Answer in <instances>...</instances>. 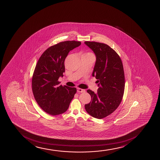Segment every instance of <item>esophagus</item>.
Here are the masks:
<instances>
[{
    "label": "esophagus",
    "instance_id": "esophagus-1",
    "mask_svg": "<svg viewBox=\"0 0 160 160\" xmlns=\"http://www.w3.org/2000/svg\"><path fill=\"white\" fill-rule=\"evenodd\" d=\"M77 89V92H86V90H84V89H82L81 88H78Z\"/></svg>",
    "mask_w": 160,
    "mask_h": 160
}]
</instances>
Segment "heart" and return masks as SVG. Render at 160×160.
Here are the masks:
<instances>
[{"instance_id": "heart-1", "label": "heart", "mask_w": 160, "mask_h": 160, "mask_svg": "<svg viewBox=\"0 0 160 160\" xmlns=\"http://www.w3.org/2000/svg\"><path fill=\"white\" fill-rule=\"evenodd\" d=\"M90 53H91V52H87V53H86V54H90Z\"/></svg>"}]
</instances>
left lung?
I'll return each instance as SVG.
<instances>
[{
  "label": "left lung",
  "mask_w": 160,
  "mask_h": 160,
  "mask_svg": "<svg viewBox=\"0 0 160 160\" xmlns=\"http://www.w3.org/2000/svg\"><path fill=\"white\" fill-rule=\"evenodd\" d=\"M84 43L96 56L92 75L99 82L97 93L87 91L92 100L84 108L91 116L101 119L115 111L122 101L125 87L123 67L120 57L108 45L95 42Z\"/></svg>",
  "instance_id": "left-lung-1"
}]
</instances>
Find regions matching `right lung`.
<instances>
[{"label": "right lung", "instance_id": "1", "mask_svg": "<svg viewBox=\"0 0 160 160\" xmlns=\"http://www.w3.org/2000/svg\"><path fill=\"white\" fill-rule=\"evenodd\" d=\"M81 43L73 40L53 45L45 50L37 63L32 79L33 93L39 106L50 115L67 111L77 92L76 88L59 85L58 78L63 76L68 52Z\"/></svg>", "mask_w": 160, "mask_h": 160}]
</instances>
